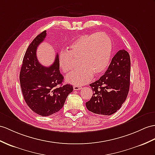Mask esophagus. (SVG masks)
<instances>
[{"label":"esophagus","mask_w":155,"mask_h":155,"mask_svg":"<svg viewBox=\"0 0 155 155\" xmlns=\"http://www.w3.org/2000/svg\"><path fill=\"white\" fill-rule=\"evenodd\" d=\"M73 88H74V90L78 91V90H80L82 88V87L79 86V85H74Z\"/></svg>","instance_id":"obj_1"}]
</instances>
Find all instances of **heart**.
Instances as JSON below:
<instances>
[{
    "label": "heart",
    "instance_id": "heart-1",
    "mask_svg": "<svg viewBox=\"0 0 155 155\" xmlns=\"http://www.w3.org/2000/svg\"><path fill=\"white\" fill-rule=\"evenodd\" d=\"M112 43L103 32L85 34L71 44L68 52L60 54V66L64 72L74 68V58L80 59L81 66L70 73L66 78L68 83L84 85L91 80L93 74L100 76L107 70L110 61Z\"/></svg>",
    "mask_w": 155,
    "mask_h": 155
}]
</instances>
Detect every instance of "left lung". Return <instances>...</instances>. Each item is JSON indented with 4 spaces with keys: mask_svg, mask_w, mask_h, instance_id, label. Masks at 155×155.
Masks as SVG:
<instances>
[{
    "mask_svg": "<svg viewBox=\"0 0 155 155\" xmlns=\"http://www.w3.org/2000/svg\"><path fill=\"white\" fill-rule=\"evenodd\" d=\"M130 66L129 53L124 49L120 50L103 76L89 85L94 92L85 103L89 111L109 116L121 108L130 89Z\"/></svg>",
    "mask_w": 155,
    "mask_h": 155,
    "instance_id": "obj_1",
    "label": "left lung"
}]
</instances>
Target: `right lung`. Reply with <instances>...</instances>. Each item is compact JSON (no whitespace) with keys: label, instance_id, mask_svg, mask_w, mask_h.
<instances>
[{"label":"right lung","instance_id":"obj_1","mask_svg":"<svg viewBox=\"0 0 155 155\" xmlns=\"http://www.w3.org/2000/svg\"><path fill=\"white\" fill-rule=\"evenodd\" d=\"M47 36L46 31L39 34L26 51L20 73V81L24 100L31 110L48 116L61 109L73 86L62 85L63 75L59 70V58L56 54L54 63L45 67L37 57V48ZM59 84L60 87L57 86Z\"/></svg>","mask_w":155,"mask_h":155}]
</instances>
